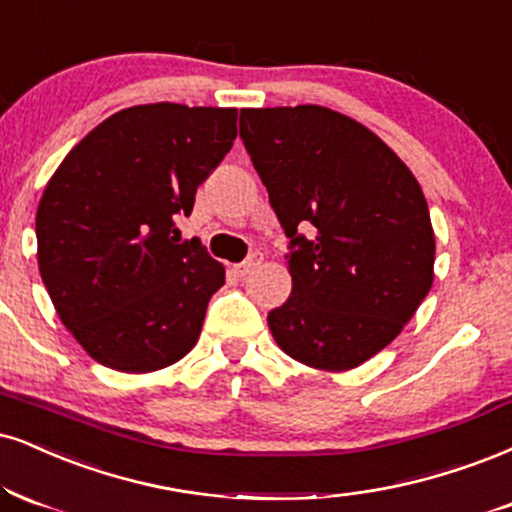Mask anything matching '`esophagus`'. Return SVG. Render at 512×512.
<instances>
[{
	"mask_svg": "<svg viewBox=\"0 0 512 512\" xmlns=\"http://www.w3.org/2000/svg\"><path fill=\"white\" fill-rule=\"evenodd\" d=\"M262 260H264L262 252H252V255L245 262L233 264V274H236V276H248L250 272H255V269L260 267Z\"/></svg>",
	"mask_w": 512,
	"mask_h": 512,
	"instance_id": "34e87169",
	"label": "esophagus"
}]
</instances>
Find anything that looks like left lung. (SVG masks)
I'll use <instances>...</instances> for the list:
<instances>
[{
  "instance_id": "left-lung-1",
  "label": "left lung",
  "mask_w": 512,
  "mask_h": 512,
  "mask_svg": "<svg viewBox=\"0 0 512 512\" xmlns=\"http://www.w3.org/2000/svg\"><path fill=\"white\" fill-rule=\"evenodd\" d=\"M240 138L291 238V298L267 317L274 341L307 367L362 365L432 288L420 183L379 135L319 104L240 109ZM307 225L312 239L299 233Z\"/></svg>"
}]
</instances>
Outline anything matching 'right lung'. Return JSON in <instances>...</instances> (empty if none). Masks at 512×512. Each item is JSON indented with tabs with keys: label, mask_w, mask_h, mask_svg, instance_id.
I'll return each instance as SVG.
<instances>
[{
	"label": "right lung",
	"mask_w": 512,
	"mask_h": 512,
	"mask_svg": "<svg viewBox=\"0 0 512 512\" xmlns=\"http://www.w3.org/2000/svg\"><path fill=\"white\" fill-rule=\"evenodd\" d=\"M238 109L138 104L92 128L49 178L35 217L54 310L92 360L155 372L188 355L224 264L176 217L236 140Z\"/></svg>",
	"instance_id": "right-lung-1"
}]
</instances>
